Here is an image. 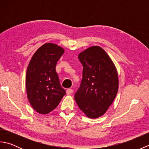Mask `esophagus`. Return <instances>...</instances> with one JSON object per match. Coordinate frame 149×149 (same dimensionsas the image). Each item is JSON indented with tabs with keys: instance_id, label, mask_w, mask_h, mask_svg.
<instances>
[{
	"instance_id": "34e87169",
	"label": "esophagus",
	"mask_w": 149,
	"mask_h": 149,
	"mask_svg": "<svg viewBox=\"0 0 149 149\" xmlns=\"http://www.w3.org/2000/svg\"><path fill=\"white\" fill-rule=\"evenodd\" d=\"M73 93V90L70 89V88H68V89L66 90V94L67 95H70Z\"/></svg>"
}]
</instances>
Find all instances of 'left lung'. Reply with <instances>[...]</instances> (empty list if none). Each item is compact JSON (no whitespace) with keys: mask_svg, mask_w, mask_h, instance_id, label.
Here are the masks:
<instances>
[{"mask_svg":"<svg viewBox=\"0 0 149 149\" xmlns=\"http://www.w3.org/2000/svg\"><path fill=\"white\" fill-rule=\"evenodd\" d=\"M78 58L83 66V79L75 94V100L88 117L99 118L111 105L118 91L116 67L105 50L99 46L86 49Z\"/></svg>","mask_w":149,"mask_h":149,"instance_id":"left-lung-1","label":"left lung"}]
</instances>
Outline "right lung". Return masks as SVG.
Listing matches in <instances>:
<instances>
[{
  "label": "right lung",
  "mask_w": 149,
  "mask_h": 149,
  "mask_svg": "<svg viewBox=\"0 0 149 149\" xmlns=\"http://www.w3.org/2000/svg\"><path fill=\"white\" fill-rule=\"evenodd\" d=\"M63 53L61 47L45 43L34 54L28 65L26 79L28 100L33 108L42 115L54 109L66 94L56 71L57 62Z\"/></svg>",
  "instance_id": "right-lung-1"
}]
</instances>
